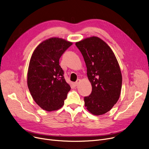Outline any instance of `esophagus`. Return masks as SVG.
Masks as SVG:
<instances>
[{
    "label": "esophagus",
    "mask_w": 149,
    "mask_h": 149,
    "mask_svg": "<svg viewBox=\"0 0 149 149\" xmlns=\"http://www.w3.org/2000/svg\"><path fill=\"white\" fill-rule=\"evenodd\" d=\"M80 82H81L80 79H77V80L74 83V84H75V86H77L80 84Z\"/></svg>",
    "instance_id": "obj_1"
}]
</instances>
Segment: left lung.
<instances>
[{"instance_id": "8db88e82", "label": "left lung", "mask_w": 149, "mask_h": 149, "mask_svg": "<svg viewBox=\"0 0 149 149\" xmlns=\"http://www.w3.org/2000/svg\"><path fill=\"white\" fill-rule=\"evenodd\" d=\"M75 45L83 56L92 87L91 94L84 98V106L93 115H103L120 96L122 75L118 62L109 46L98 37L86 38Z\"/></svg>"}]
</instances>
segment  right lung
Masks as SVG:
<instances>
[{
  "mask_svg": "<svg viewBox=\"0 0 149 149\" xmlns=\"http://www.w3.org/2000/svg\"><path fill=\"white\" fill-rule=\"evenodd\" d=\"M72 43L51 37L39 44L31 56L27 74L28 87L35 102L48 112L64 105L70 89L59 65L62 54Z\"/></svg>",
  "mask_w": 149,
  "mask_h": 149,
  "instance_id": "add662e5",
  "label": "right lung"
}]
</instances>
